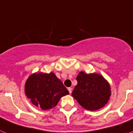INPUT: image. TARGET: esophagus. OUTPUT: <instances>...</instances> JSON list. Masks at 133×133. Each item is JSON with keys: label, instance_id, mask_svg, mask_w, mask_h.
Here are the masks:
<instances>
[{"label": "esophagus", "instance_id": "obj_1", "mask_svg": "<svg viewBox=\"0 0 133 133\" xmlns=\"http://www.w3.org/2000/svg\"><path fill=\"white\" fill-rule=\"evenodd\" d=\"M68 91L70 92V94H71V92H72V88H68Z\"/></svg>", "mask_w": 133, "mask_h": 133}]
</instances>
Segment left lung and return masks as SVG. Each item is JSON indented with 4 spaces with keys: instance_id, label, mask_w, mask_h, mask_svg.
<instances>
[{
    "instance_id": "8db88e82",
    "label": "left lung",
    "mask_w": 133,
    "mask_h": 133,
    "mask_svg": "<svg viewBox=\"0 0 133 133\" xmlns=\"http://www.w3.org/2000/svg\"><path fill=\"white\" fill-rule=\"evenodd\" d=\"M78 84L72 92V96L78 103L89 110H96L108 102L110 88L106 79L100 74H87L80 71L77 78Z\"/></svg>"
}]
</instances>
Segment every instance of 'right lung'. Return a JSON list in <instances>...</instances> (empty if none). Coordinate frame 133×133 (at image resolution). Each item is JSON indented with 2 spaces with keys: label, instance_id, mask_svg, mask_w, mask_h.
I'll return each instance as SVG.
<instances>
[{
  "label": "right lung",
  "instance_id": "obj_1",
  "mask_svg": "<svg viewBox=\"0 0 133 133\" xmlns=\"http://www.w3.org/2000/svg\"><path fill=\"white\" fill-rule=\"evenodd\" d=\"M25 94L36 107L43 110L55 107L62 96L69 91L53 72L33 74L25 83Z\"/></svg>",
  "mask_w": 133,
  "mask_h": 133
}]
</instances>
